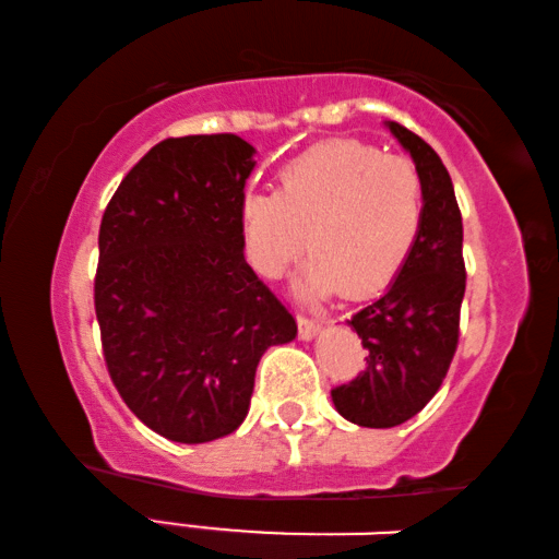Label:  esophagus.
<instances>
[{
	"label": "esophagus",
	"instance_id": "1",
	"mask_svg": "<svg viewBox=\"0 0 559 559\" xmlns=\"http://www.w3.org/2000/svg\"><path fill=\"white\" fill-rule=\"evenodd\" d=\"M323 323H325V320H316V318H308V316L298 313V333H300L302 340H313L320 333Z\"/></svg>",
	"mask_w": 559,
	"mask_h": 559
}]
</instances>
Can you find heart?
I'll use <instances>...</instances> for the list:
<instances>
[{
	"label": "heart",
	"instance_id": "obj_1",
	"mask_svg": "<svg viewBox=\"0 0 559 559\" xmlns=\"http://www.w3.org/2000/svg\"><path fill=\"white\" fill-rule=\"evenodd\" d=\"M253 269L278 278L310 241L300 296L365 298L390 286L424 222L421 175L362 140H325L281 167L276 192L241 202Z\"/></svg>",
	"mask_w": 559,
	"mask_h": 559
}]
</instances>
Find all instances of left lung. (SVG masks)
Returning <instances> with one entry per match:
<instances>
[{"instance_id":"left-lung-1","label":"left lung","mask_w":559,"mask_h":559,"mask_svg":"<svg viewBox=\"0 0 559 559\" xmlns=\"http://www.w3.org/2000/svg\"><path fill=\"white\" fill-rule=\"evenodd\" d=\"M386 128L421 175L424 222L392 286L347 320L370 349L367 370L330 392L347 421L370 429L400 427L439 392L459 345L466 293L463 224L449 169L412 130L400 122Z\"/></svg>"}]
</instances>
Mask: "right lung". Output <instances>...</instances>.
I'll use <instances>...</instances> for the list:
<instances>
[{
  "mask_svg": "<svg viewBox=\"0 0 559 559\" xmlns=\"http://www.w3.org/2000/svg\"><path fill=\"white\" fill-rule=\"evenodd\" d=\"M253 153L231 132L167 138L103 214V357L130 412L169 441L206 443L239 429L261 355L298 333L243 259Z\"/></svg>",
  "mask_w": 559,
  "mask_h": 559,
  "instance_id": "right-lung-1",
  "label": "right lung"
}]
</instances>
